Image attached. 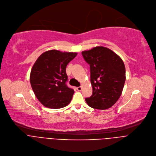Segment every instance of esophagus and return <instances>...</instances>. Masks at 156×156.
Listing matches in <instances>:
<instances>
[{
  "label": "esophagus",
  "mask_w": 156,
  "mask_h": 156,
  "mask_svg": "<svg viewBox=\"0 0 156 156\" xmlns=\"http://www.w3.org/2000/svg\"><path fill=\"white\" fill-rule=\"evenodd\" d=\"M76 89H77L78 91H81V90H82V87H78L76 88Z\"/></svg>",
  "instance_id": "34e87169"
}]
</instances>
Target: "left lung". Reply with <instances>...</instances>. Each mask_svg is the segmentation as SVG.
Returning <instances> with one entry per match:
<instances>
[{
    "label": "left lung",
    "instance_id": "left-lung-1",
    "mask_svg": "<svg viewBox=\"0 0 156 156\" xmlns=\"http://www.w3.org/2000/svg\"><path fill=\"white\" fill-rule=\"evenodd\" d=\"M90 65L92 95L86 98L94 109H107L120 97L126 80V70L121 57L111 49L95 47L81 52Z\"/></svg>",
    "mask_w": 156,
    "mask_h": 156
}]
</instances>
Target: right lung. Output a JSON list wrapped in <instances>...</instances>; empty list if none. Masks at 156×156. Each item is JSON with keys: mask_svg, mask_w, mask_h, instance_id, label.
<instances>
[{"mask_svg": "<svg viewBox=\"0 0 156 156\" xmlns=\"http://www.w3.org/2000/svg\"><path fill=\"white\" fill-rule=\"evenodd\" d=\"M76 52L51 50L41 54L30 73V83L38 100L45 107L59 109L71 101L74 90L66 85V68Z\"/></svg>", "mask_w": 156, "mask_h": 156, "instance_id": "right-lung-1", "label": "right lung"}]
</instances>
